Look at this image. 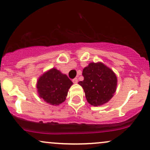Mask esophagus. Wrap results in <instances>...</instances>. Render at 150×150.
<instances>
[{"label": "esophagus", "instance_id": "1", "mask_svg": "<svg viewBox=\"0 0 150 150\" xmlns=\"http://www.w3.org/2000/svg\"><path fill=\"white\" fill-rule=\"evenodd\" d=\"M73 82L74 84H77V82H78V80H77V78L75 77V78H74L73 80Z\"/></svg>", "mask_w": 150, "mask_h": 150}]
</instances>
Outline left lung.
<instances>
[{"instance_id":"1","label":"left lung","mask_w":150,"mask_h":150,"mask_svg":"<svg viewBox=\"0 0 150 150\" xmlns=\"http://www.w3.org/2000/svg\"><path fill=\"white\" fill-rule=\"evenodd\" d=\"M83 81L78 84L83 88L87 101L94 106L107 103L116 90L117 77L104 63H90L82 71Z\"/></svg>"}]
</instances>
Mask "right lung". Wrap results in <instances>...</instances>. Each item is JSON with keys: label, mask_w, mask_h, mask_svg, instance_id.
<instances>
[{"label": "right lung", "mask_w": 150, "mask_h": 150, "mask_svg": "<svg viewBox=\"0 0 150 150\" xmlns=\"http://www.w3.org/2000/svg\"><path fill=\"white\" fill-rule=\"evenodd\" d=\"M73 82L56 69L48 70L38 79L37 88L39 97L51 105H59L66 99Z\"/></svg>", "instance_id": "1"}]
</instances>
